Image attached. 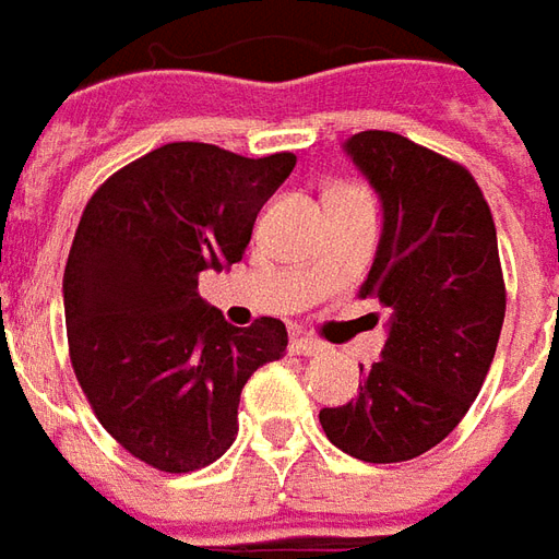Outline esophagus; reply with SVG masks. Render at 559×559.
Returning <instances> with one entry per match:
<instances>
[{
  "mask_svg": "<svg viewBox=\"0 0 559 559\" xmlns=\"http://www.w3.org/2000/svg\"><path fill=\"white\" fill-rule=\"evenodd\" d=\"M292 352H295V355H304V358H312V355H322V352H328V346H324L322 340L298 336V340L292 343Z\"/></svg>",
  "mask_w": 559,
  "mask_h": 559,
  "instance_id": "obj_1",
  "label": "esophagus"
}]
</instances>
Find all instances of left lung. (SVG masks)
<instances>
[{
    "instance_id": "8db88e82",
    "label": "left lung",
    "mask_w": 559,
    "mask_h": 559,
    "mask_svg": "<svg viewBox=\"0 0 559 559\" xmlns=\"http://www.w3.org/2000/svg\"><path fill=\"white\" fill-rule=\"evenodd\" d=\"M346 150L385 210L358 295L391 319L382 358L361 367L358 397L319 421L358 461H413L461 425L493 361L506 319L497 228L461 162L379 129L352 134Z\"/></svg>"
}]
</instances>
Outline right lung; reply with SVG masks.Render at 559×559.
I'll return each instance as SVG.
<instances>
[{"mask_svg": "<svg viewBox=\"0 0 559 559\" xmlns=\"http://www.w3.org/2000/svg\"><path fill=\"white\" fill-rule=\"evenodd\" d=\"M295 162L177 141L110 174L83 207L62 276L71 367L102 427L159 473L223 457L247 379L286 352V324L231 328L198 276L243 259Z\"/></svg>", "mask_w": 559, "mask_h": 559, "instance_id": "1", "label": "right lung"}]
</instances>
